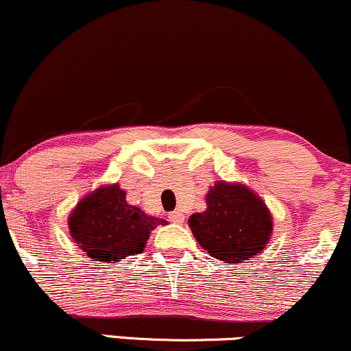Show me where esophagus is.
<instances>
[{
    "instance_id": "34e87169",
    "label": "esophagus",
    "mask_w": 351,
    "mask_h": 351,
    "mask_svg": "<svg viewBox=\"0 0 351 351\" xmlns=\"http://www.w3.org/2000/svg\"><path fill=\"white\" fill-rule=\"evenodd\" d=\"M169 220H171L172 223H184L185 217L182 212H172L171 215H169Z\"/></svg>"
}]
</instances>
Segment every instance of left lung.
Masks as SVG:
<instances>
[{
  "label": "left lung",
  "mask_w": 351,
  "mask_h": 351,
  "mask_svg": "<svg viewBox=\"0 0 351 351\" xmlns=\"http://www.w3.org/2000/svg\"><path fill=\"white\" fill-rule=\"evenodd\" d=\"M205 202L207 210L191 215L189 226L208 254L225 263H245L263 253L274 226L256 192L245 184L217 180Z\"/></svg>",
  "instance_id": "8db88e82"
}]
</instances>
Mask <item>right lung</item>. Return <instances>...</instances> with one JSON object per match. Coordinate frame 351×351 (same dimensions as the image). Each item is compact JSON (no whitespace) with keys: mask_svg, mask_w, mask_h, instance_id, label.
I'll return each mask as SVG.
<instances>
[{"mask_svg":"<svg viewBox=\"0 0 351 351\" xmlns=\"http://www.w3.org/2000/svg\"><path fill=\"white\" fill-rule=\"evenodd\" d=\"M166 220L151 217L126 202L118 184L100 185L75 205L69 215L72 240L93 261L117 263L143 253L149 234Z\"/></svg>","mask_w":351,"mask_h":351,"instance_id":"add662e5","label":"right lung"}]
</instances>
